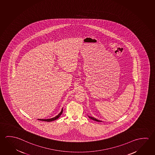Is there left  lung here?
Segmentation results:
<instances>
[{"mask_svg":"<svg viewBox=\"0 0 155 155\" xmlns=\"http://www.w3.org/2000/svg\"><path fill=\"white\" fill-rule=\"evenodd\" d=\"M89 118H90V119H92V120H94V121H97V122H102L101 120H98V119H97L96 118H94V117H91V116H89Z\"/></svg>","mask_w":155,"mask_h":155,"instance_id":"1","label":"left lung"}]
</instances>
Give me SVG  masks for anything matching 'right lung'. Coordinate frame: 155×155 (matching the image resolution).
<instances>
[{
  "mask_svg": "<svg viewBox=\"0 0 155 155\" xmlns=\"http://www.w3.org/2000/svg\"><path fill=\"white\" fill-rule=\"evenodd\" d=\"M62 113H63V109H61V111L59 114L57 116H56V117H53V118H50V119H39L38 120H42V121H45V122H52V121H53V120H56L57 119H58L59 117H60L61 116V114H62Z\"/></svg>",
  "mask_w": 155,
  "mask_h": 155,
  "instance_id": "add662e5",
  "label": "right lung"
}]
</instances>
